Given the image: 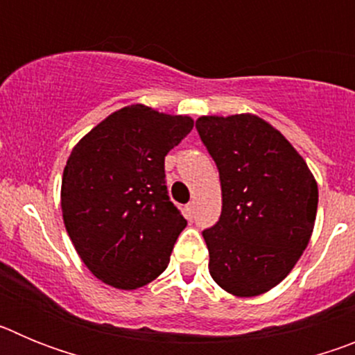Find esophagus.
Returning <instances> with one entry per match:
<instances>
[{"instance_id": "esophagus-1", "label": "esophagus", "mask_w": 355, "mask_h": 355, "mask_svg": "<svg viewBox=\"0 0 355 355\" xmlns=\"http://www.w3.org/2000/svg\"><path fill=\"white\" fill-rule=\"evenodd\" d=\"M193 208H196V205H193V202H188V205L184 206V213H187V218H193Z\"/></svg>"}]
</instances>
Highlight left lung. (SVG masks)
I'll return each mask as SVG.
<instances>
[{
	"mask_svg": "<svg viewBox=\"0 0 355 355\" xmlns=\"http://www.w3.org/2000/svg\"><path fill=\"white\" fill-rule=\"evenodd\" d=\"M196 128L222 187L220 218L202 231L209 274L234 297L266 293L309 243L318 208L315 175L284 135L258 115H202Z\"/></svg>",
	"mask_w": 355,
	"mask_h": 355,
	"instance_id": "left-lung-1",
	"label": "left lung"
}]
</instances>
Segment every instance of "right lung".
Wrapping results in <instances>:
<instances>
[{"instance_id": "obj_1", "label": "right lung", "mask_w": 355, "mask_h": 355, "mask_svg": "<svg viewBox=\"0 0 355 355\" xmlns=\"http://www.w3.org/2000/svg\"><path fill=\"white\" fill-rule=\"evenodd\" d=\"M192 128L188 115L137 103L110 114L71 150L64 224L81 261L108 286L137 290L167 268L187 220L167 196L165 156Z\"/></svg>"}]
</instances>
